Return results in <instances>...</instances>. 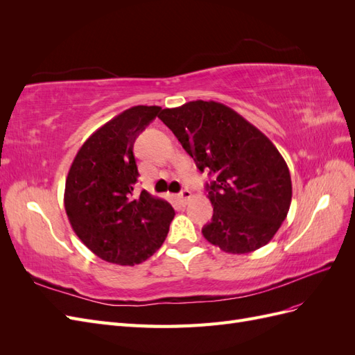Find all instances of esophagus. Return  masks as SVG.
Here are the masks:
<instances>
[{"label":"esophagus","mask_w":355,"mask_h":355,"mask_svg":"<svg viewBox=\"0 0 355 355\" xmlns=\"http://www.w3.org/2000/svg\"><path fill=\"white\" fill-rule=\"evenodd\" d=\"M191 197H192V194H191L189 189H184V191H182L180 194L178 196V198H179V201H180L182 204H187V202L191 200Z\"/></svg>","instance_id":"34e87169"}]
</instances>
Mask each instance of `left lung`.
<instances>
[{
    "label": "left lung",
    "mask_w": 355,
    "mask_h": 355,
    "mask_svg": "<svg viewBox=\"0 0 355 355\" xmlns=\"http://www.w3.org/2000/svg\"><path fill=\"white\" fill-rule=\"evenodd\" d=\"M158 118L194 158L210 170L209 243L232 254L261 249L280 230L292 202V179L284 158L259 128L230 106L192 101L166 108Z\"/></svg>",
    "instance_id": "left-lung-1"
}]
</instances>
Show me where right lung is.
Instances as JSON below:
<instances>
[{"mask_svg": "<svg viewBox=\"0 0 355 355\" xmlns=\"http://www.w3.org/2000/svg\"><path fill=\"white\" fill-rule=\"evenodd\" d=\"M159 106L137 105L114 116L83 144L65 184V210L73 232L101 259L136 265L164 243L175 210L142 191L136 196V137Z\"/></svg>", "mask_w": 355, "mask_h": 355, "instance_id": "obj_1", "label": "right lung"}]
</instances>
